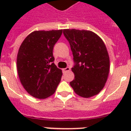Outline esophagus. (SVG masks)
Masks as SVG:
<instances>
[{
	"mask_svg": "<svg viewBox=\"0 0 131 131\" xmlns=\"http://www.w3.org/2000/svg\"><path fill=\"white\" fill-rule=\"evenodd\" d=\"M70 70H71L70 67H67L65 68V69H62V71H63V73H66V72L69 71Z\"/></svg>",
	"mask_w": 131,
	"mask_h": 131,
	"instance_id": "1",
	"label": "esophagus"
}]
</instances>
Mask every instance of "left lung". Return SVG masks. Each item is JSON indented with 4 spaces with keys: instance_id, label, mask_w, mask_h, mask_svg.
<instances>
[{
    "instance_id": "1",
    "label": "left lung",
    "mask_w": 131,
    "mask_h": 131,
    "mask_svg": "<svg viewBox=\"0 0 131 131\" xmlns=\"http://www.w3.org/2000/svg\"><path fill=\"white\" fill-rule=\"evenodd\" d=\"M63 34L71 46L75 65V78L70 85L84 98L96 95L105 86L110 72V57L103 40L90 30L64 29Z\"/></svg>"
}]
</instances>
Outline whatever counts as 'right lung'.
I'll return each instance as SVG.
<instances>
[{
  "instance_id": "add662e5",
  "label": "right lung",
  "mask_w": 131,
  "mask_h": 131,
  "mask_svg": "<svg viewBox=\"0 0 131 131\" xmlns=\"http://www.w3.org/2000/svg\"><path fill=\"white\" fill-rule=\"evenodd\" d=\"M62 30L34 31L19 47L17 69L24 89L33 97L43 99L53 94L61 80L62 70L53 63V46Z\"/></svg>"
}]
</instances>
